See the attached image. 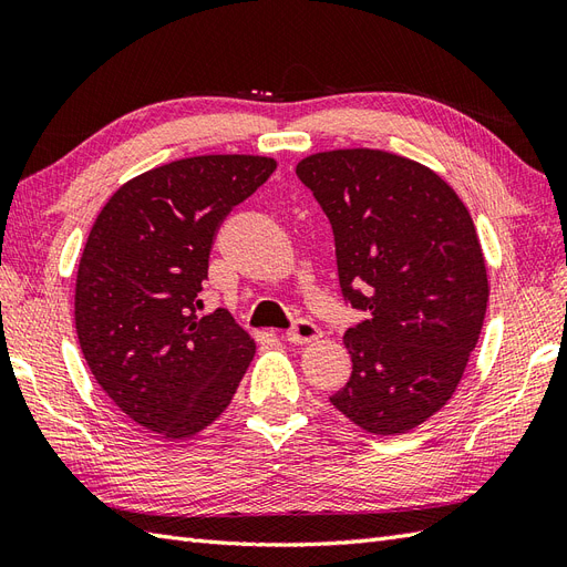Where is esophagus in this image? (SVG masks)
<instances>
[{
  "label": "esophagus",
  "mask_w": 567,
  "mask_h": 567,
  "mask_svg": "<svg viewBox=\"0 0 567 567\" xmlns=\"http://www.w3.org/2000/svg\"><path fill=\"white\" fill-rule=\"evenodd\" d=\"M284 338H286L288 342H293V346H307V342H312V340H319V338H321V329H319L317 323H312V321L298 319L293 329H288V331L284 333Z\"/></svg>",
  "instance_id": "34e87169"
}]
</instances>
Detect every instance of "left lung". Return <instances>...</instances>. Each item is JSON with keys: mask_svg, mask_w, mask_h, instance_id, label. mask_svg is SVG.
Masks as SVG:
<instances>
[{"mask_svg": "<svg viewBox=\"0 0 567 567\" xmlns=\"http://www.w3.org/2000/svg\"><path fill=\"white\" fill-rule=\"evenodd\" d=\"M296 173L331 221L342 296L369 312L342 336L352 375L331 404L367 433H409L452 400L483 331L473 217L431 167L379 148L321 151Z\"/></svg>", "mask_w": 567, "mask_h": 567, "instance_id": "8db88e82", "label": "left lung"}]
</instances>
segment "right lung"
Segmentation results:
<instances>
[{
	"mask_svg": "<svg viewBox=\"0 0 567 567\" xmlns=\"http://www.w3.org/2000/svg\"><path fill=\"white\" fill-rule=\"evenodd\" d=\"M277 169L267 156H194L125 182L101 208L75 281V329L96 383L165 440L225 411L255 354L227 310L200 317L215 234Z\"/></svg>",
	"mask_w": 567,
	"mask_h": 567,
	"instance_id": "1",
	"label": "right lung"
}]
</instances>
